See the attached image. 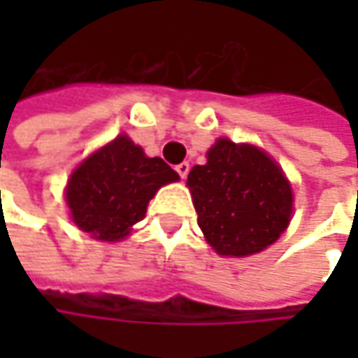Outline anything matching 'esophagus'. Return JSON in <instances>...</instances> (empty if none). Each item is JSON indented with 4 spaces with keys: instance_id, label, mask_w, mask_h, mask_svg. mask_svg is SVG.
<instances>
[{
    "instance_id": "1",
    "label": "esophagus",
    "mask_w": 358,
    "mask_h": 358,
    "mask_svg": "<svg viewBox=\"0 0 358 358\" xmlns=\"http://www.w3.org/2000/svg\"><path fill=\"white\" fill-rule=\"evenodd\" d=\"M175 171L179 173V177H181V179H185L187 173H189V163H179V165L175 167Z\"/></svg>"
}]
</instances>
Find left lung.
Wrapping results in <instances>:
<instances>
[{
	"instance_id": "1",
	"label": "left lung",
	"mask_w": 358,
	"mask_h": 358,
	"mask_svg": "<svg viewBox=\"0 0 358 358\" xmlns=\"http://www.w3.org/2000/svg\"><path fill=\"white\" fill-rule=\"evenodd\" d=\"M187 185L199 227L219 255L245 257L267 249L287 229L293 193L279 165L253 145L219 139Z\"/></svg>"
}]
</instances>
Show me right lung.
I'll use <instances>...</instances> for the list:
<instances>
[{"instance_id": "1", "label": "right lung", "mask_w": 358, "mask_h": 358, "mask_svg": "<svg viewBox=\"0 0 358 358\" xmlns=\"http://www.w3.org/2000/svg\"><path fill=\"white\" fill-rule=\"evenodd\" d=\"M179 175L161 157H147L129 137L119 135L77 167L67 185L71 219L101 241L123 239L145 217L159 187Z\"/></svg>"}]
</instances>
